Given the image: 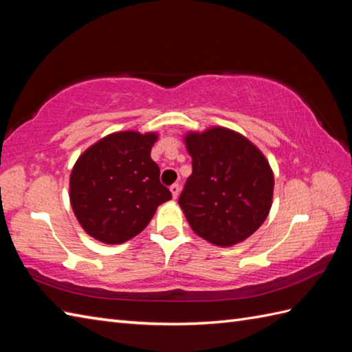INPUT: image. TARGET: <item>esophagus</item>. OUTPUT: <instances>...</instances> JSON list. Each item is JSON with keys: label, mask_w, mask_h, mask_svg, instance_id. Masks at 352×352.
<instances>
[{"label": "esophagus", "mask_w": 352, "mask_h": 352, "mask_svg": "<svg viewBox=\"0 0 352 352\" xmlns=\"http://www.w3.org/2000/svg\"><path fill=\"white\" fill-rule=\"evenodd\" d=\"M169 190L172 193V198L175 199L178 197V193H180V184H172L170 188H169Z\"/></svg>", "instance_id": "34e87169"}]
</instances>
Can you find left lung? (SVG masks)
Listing matches in <instances>:
<instances>
[{"mask_svg": "<svg viewBox=\"0 0 352 352\" xmlns=\"http://www.w3.org/2000/svg\"><path fill=\"white\" fill-rule=\"evenodd\" d=\"M192 175L178 199L189 226L216 246L243 242L272 206L274 172L263 153L241 133L212 126L184 134Z\"/></svg>", "mask_w": 352, "mask_h": 352, "instance_id": "obj_1", "label": "left lung"}]
</instances>
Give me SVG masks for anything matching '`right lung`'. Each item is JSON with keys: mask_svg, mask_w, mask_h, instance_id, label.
I'll use <instances>...</instances> for the list:
<instances>
[{"mask_svg": "<svg viewBox=\"0 0 352 352\" xmlns=\"http://www.w3.org/2000/svg\"><path fill=\"white\" fill-rule=\"evenodd\" d=\"M157 139L155 131H116L78 157L69 177V201L89 236L107 245L130 241L172 198L151 159Z\"/></svg>", "mask_w": 352, "mask_h": 352, "instance_id": "1", "label": "right lung"}]
</instances>
